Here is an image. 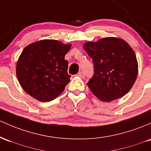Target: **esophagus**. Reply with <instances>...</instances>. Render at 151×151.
Masks as SVG:
<instances>
[{"mask_svg":"<svg viewBox=\"0 0 151 151\" xmlns=\"http://www.w3.org/2000/svg\"><path fill=\"white\" fill-rule=\"evenodd\" d=\"M78 76L79 77H81V78H83L84 76H85V74H84L83 72H82V71H81V72H79L78 73Z\"/></svg>","mask_w":151,"mask_h":151,"instance_id":"esophagus-1","label":"esophagus"}]
</instances>
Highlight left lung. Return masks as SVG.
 Segmentation results:
<instances>
[{
    "mask_svg": "<svg viewBox=\"0 0 151 151\" xmlns=\"http://www.w3.org/2000/svg\"><path fill=\"white\" fill-rule=\"evenodd\" d=\"M93 59L94 76L88 82L98 99L111 102L123 97L133 87L138 72L135 52L126 40L107 37L83 44Z\"/></svg>",
    "mask_w": 151,
    "mask_h": 151,
    "instance_id": "8db88e82",
    "label": "left lung"
}]
</instances>
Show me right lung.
Instances as JSON below:
<instances>
[{
	"label": "right lung",
	"instance_id": "1",
	"mask_svg": "<svg viewBox=\"0 0 151 151\" xmlns=\"http://www.w3.org/2000/svg\"><path fill=\"white\" fill-rule=\"evenodd\" d=\"M70 47L50 39L27 45L16 64V76L25 92L41 102L53 101L63 92L70 81L65 55Z\"/></svg>",
	"mask_w": 151,
	"mask_h": 151
}]
</instances>
